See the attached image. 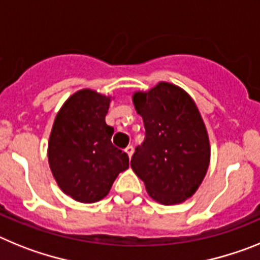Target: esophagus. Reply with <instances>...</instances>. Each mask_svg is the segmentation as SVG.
<instances>
[{
	"label": "esophagus",
	"mask_w": 260,
	"mask_h": 260,
	"mask_svg": "<svg viewBox=\"0 0 260 260\" xmlns=\"http://www.w3.org/2000/svg\"><path fill=\"white\" fill-rule=\"evenodd\" d=\"M133 152H135V149H133V146H132V145L127 146V149H125V153H127V154H128V157H129V158L132 157Z\"/></svg>",
	"instance_id": "obj_1"
}]
</instances>
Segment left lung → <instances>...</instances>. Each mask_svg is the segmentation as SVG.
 <instances>
[{
	"label": "left lung",
	"instance_id": "8db88e82",
	"mask_svg": "<svg viewBox=\"0 0 260 260\" xmlns=\"http://www.w3.org/2000/svg\"><path fill=\"white\" fill-rule=\"evenodd\" d=\"M133 105L143 116L145 139L131 168L155 202L179 204L196 192L209 166L211 148L193 99L173 83L159 82L135 92Z\"/></svg>",
	"mask_w": 260,
	"mask_h": 260
}]
</instances>
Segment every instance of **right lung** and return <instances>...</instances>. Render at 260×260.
<instances>
[{
  "instance_id": "1",
  "label": "right lung",
  "mask_w": 260,
  "mask_h": 260,
  "mask_svg": "<svg viewBox=\"0 0 260 260\" xmlns=\"http://www.w3.org/2000/svg\"><path fill=\"white\" fill-rule=\"evenodd\" d=\"M111 98L90 89L74 92L57 112L48 143V162L62 192L81 203H95L129 168L127 153L111 143L106 124Z\"/></svg>"
}]
</instances>
